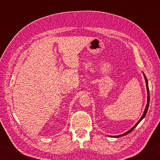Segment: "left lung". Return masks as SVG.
I'll return each mask as SVG.
<instances>
[{
  "instance_id": "obj_1",
  "label": "left lung",
  "mask_w": 160,
  "mask_h": 160,
  "mask_svg": "<svg viewBox=\"0 0 160 160\" xmlns=\"http://www.w3.org/2000/svg\"><path fill=\"white\" fill-rule=\"evenodd\" d=\"M143 75H144V78H145V83H146V88H147V92H148V104H147V105H146V107H145V111H144V112H143V114L142 115V116H141V118H140V120L138 121V122L135 123V125L132 127V128H131L129 130V131H128L127 132H124V133H123V134H121V135H115V136H113V135H111V137H114V138H119V137H122V136H124V135H126L127 134H128L129 132H131L132 130H133L135 127H136L137 126H138V124L140 121H141L143 118H144V117L145 116V115H146V113H147V112H148V107H149V103H150V92H149V87H148V79H147V78H146V76H145V75L143 73Z\"/></svg>"
}]
</instances>
